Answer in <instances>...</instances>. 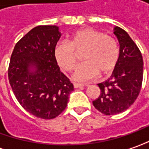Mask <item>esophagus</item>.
I'll return each mask as SVG.
<instances>
[{
  "mask_svg": "<svg viewBox=\"0 0 149 149\" xmlns=\"http://www.w3.org/2000/svg\"><path fill=\"white\" fill-rule=\"evenodd\" d=\"M85 84L83 83H77V82H74L73 83V86H74L75 88H78V87H82V86H84Z\"/></svg>",
  "mask_w": 149,
  "mask_h": 149,
  "instance_id": "esophagus-1",
  "label": "esophagus"
}]
</instances>
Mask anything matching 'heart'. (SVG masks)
<instances>
[{
	"instance_id": "heart-1",
	"label": "heart",
	"mask_w": 149,
	"mask_h": 149,
	"mask_svg": "<svg viewBox=\"0 0 149 149\" xmlns=\"http://www.w3.org/2000/svg\"><path fill=\"white\" fill-rule=\"evenodd\" d=\"M85 50L81 59L84 61L75 67L72 78L75 81H87L97 75H108L113 72L120 58V49L110 36L86 28L76 31L68 42H59L54 48V58L63 71L72 69L76 63V52Z\"/></svg>"
}]
</instances>
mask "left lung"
I'll use <instances>...</instances> for the list:
<instances>
[{"label":"left lung","instance_id":"8db88e82","mask_svg":"<svg viewBox=\"0 0 149 149\" xmlns=\"http://www.w3.org/2000/svg\"><path fill=\"white\" fill-rule=\"evenodd\" d=\"M114 33L120 44V58L110 78L99 83L100 95L92 103L105 116L124 112L140 92L143 74L141 52L130 35L116 26Z\"/></svg>","mask_w":149,"mask_h":149}]
</instances>
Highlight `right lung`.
<instances>
[{"instance_id":"obj_1","label":"right lung","mask_w":149,"mask_h":149,"mask_svg":"<svg viewBox=\"0 0 149 149\" xmlns=\"http://www.w3.org/2000/svg\"><path fill=\"white\" fill-rule=\"evenodd\" d=\"M61 37L56 25H39L16 43L8 77L15 96L29 114L44 120L59 116L73 85L59 68L54 48Z\"/></svg>"}]
</instances>
